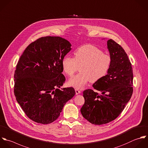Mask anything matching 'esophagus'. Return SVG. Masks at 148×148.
Wrapping results in <instances>:
<instances>
[{"instance_id": "obj_1", "label": "esophagus", "mask_w": 148, "mask_h": 148, "mask_svg": "<svg viewBox=\"0 0 148 148\" xmlns=\"http://www.w3.org/2000/svg\"><path fill=\"white\" fill-rule=\"evenodd\" d=\"M75 94H76V95H78V94L81 93V92L79 90L77 89H75Z\"/></svg>"}]
</instances>
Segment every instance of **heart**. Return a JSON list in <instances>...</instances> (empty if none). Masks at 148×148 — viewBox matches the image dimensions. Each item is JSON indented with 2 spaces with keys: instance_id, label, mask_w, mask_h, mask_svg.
<instances>
[{
  "instance_id": "obj_1",
  "label": "heart",
  "mask_w": 148,
  "mask_h": 148,
  "mask_svg": "<svg viewBox=\"0 0 148 148\" xmlns=\"http://www.w3.org/2000/svg\"><path fill=\"white\" fill-rule=\"evenodd\" d=\"M111 62L109 55L93 45L86 44L74 52V58L64 57L62 66L64 73L70 77L80 67L81 72L70 78L68 84L76 89H82L89 81L95 82L103 78L108 73Z\"/></svg>"
}]
</instances>
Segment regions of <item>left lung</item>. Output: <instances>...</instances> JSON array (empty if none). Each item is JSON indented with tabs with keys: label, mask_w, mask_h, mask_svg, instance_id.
Returning a JSON list of instances; mask_svg holds the SVG:
<instances>
[{
	"label": "left lung",
	"mask_w": 148,
	"mask_h": 148,
	"mask_svg": "<svg viewBox=\"0 0 148 148\" xmlns=\"http://www.w3.org/2000/svg\"><path fill=\"white\" fill-rule=\"evenodd\" d=\"M112 59L107 74L93 85L95 89L83 92V117L93 125H101L115 120L123 111L133 92V68L123 48L112 39L107 41Z\"/></svg>",
	"instance_id": "left-lung-1"
}]
</instances>
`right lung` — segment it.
I'll use <instances>...</instances> for the list:
<instances>
[{"instance_id":"right-lung-1","label":"right lung","mask_w":148,"mask_h":148,"mask_svg":"<svg viewBox=\"0 0 148 148\" xmlns=\"http://www.w3.org/2000/svg\"><path fill=\"white\" fill-rule=\"evenodd\" d=\"M71 46L60 37H42L30 43L18 62L14 95L26 116L36 123L54 122L75 94L72 87L59 89L66 80L62 62Z\"/></svg>"}]
</instances>
